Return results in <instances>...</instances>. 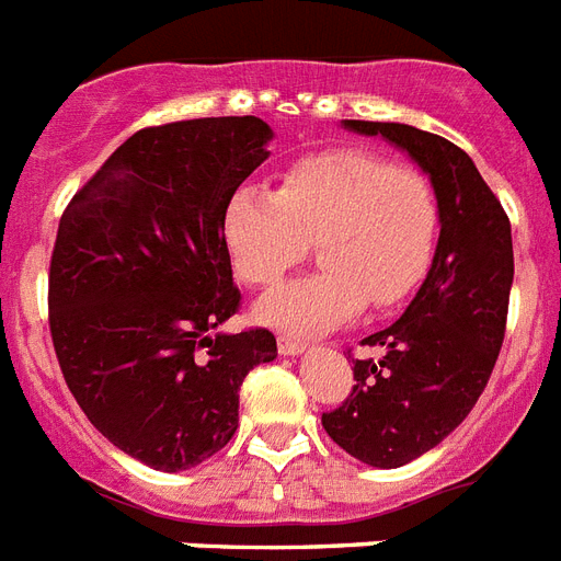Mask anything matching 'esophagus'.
Instances as JSON below:
<instances>
[{
  "mask_svg": "<svg viewBox=\"0 0 561 561\" xmlns=\"http://www.w3.org/2000/svg\"><path fill=\"white\" fill-rule=\"evenodd\" d=\"M277 351L284 356H298V353L307 351V342H298L293 335H277Z\"/></svg>",
  "mask_w": 561,
  "mask_h": 561,
  "instance_id": "esophagus-1",
  "label": "esophagus"
}]
</instances>
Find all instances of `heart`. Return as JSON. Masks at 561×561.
<instances>
[{
  "label": "heart",
  "mask_w": 561,
  "mask_h": 561,
  "mask_svg": "<svg viewBox=\"0 0 561 561\" xmlns=\"http://www.w3.org/2000/svg\"><path fill=\"white\" fill-rule=\"evenodd\" d=\"M437 234L432 179L358 147L301 156L275 194L240 187L222 214L237 275L254 289L275 286L316 243L324 268L257 304L260 321L295 335L327 333L365 307H400L428 275Z\"/></svg>",
  "instance_id": "b5f03b06"
}]
</instances>
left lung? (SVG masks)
<instances>
[{
    "mask_svg": "<svg viewBox=\"0 0 561 561\" xmlns=\"http://www.w3.org/2000/svg\"><path fill=\"white\" fill-rule=\"evenodd\" d=\"M344 127L405 150L440 203V240L420 293L391 327L362 342L379 358H356L351 397L321 414L347 455L397 469L449 437L490 382L507 330L513 234L499 196L458 145L408 124Z\"/></svg>",
    "mask_w": 561,
    "mask_h": 561,
    "instance_id": "obj_1",
    "label": "left lung"
}]
</instances>
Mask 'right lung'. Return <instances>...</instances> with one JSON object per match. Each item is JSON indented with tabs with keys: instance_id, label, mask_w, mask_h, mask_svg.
Here are the masks:
<instances>
[{
	"instance_id": "obj_1",
	"label": "right lung",
	"mask_w": 561,
	"mask_h": 561,
	"mask_svg": "<svg viewBox=\"0 0 561 561\" xmlns=\"http://www.w3.org/2000/svg\"><path fill=\"white\" fill-rule=\"evenodd\" d=\"M254 115L138 129L60 217L48 327L62 379L98 432L129 458L182 472L237 432L240 385L277 356L240 309L222 214L268 159Z\"/></svg>"
}]
</instances>
